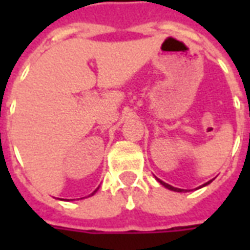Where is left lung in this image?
<instances>
[{"label": "left lung", "instance_id": "obj_1", "mask_svg": "<svg viewBox=\"0 0 250 250\" xmlns=\"http://www.w3.org/2000/svg\"><path fill=\"white\" fill-rule=\"evenodd\" d=\"M157 181H158V182H159V184L162 185V186H165V188H168V190H173V191H177V193H184V191H186V190H184V188H174V186H171V185L166 184V182H163V181H161V179H158V178H157ZM210 182H213V179H211V181H209V182H206V184H204V185H202V186H199L198 188H204V186H206V185H209Z\"/></svg>", "mask_w": 250, "mask_h": 250}]
</instances>
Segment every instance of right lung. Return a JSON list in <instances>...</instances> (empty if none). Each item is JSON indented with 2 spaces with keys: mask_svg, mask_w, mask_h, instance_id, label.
Instances as JSON below:
<instances>
[{
  "mask_svg": "<svg viewBox=\"0 0 250 250\" xmlns=\"http://www.w3.org/2000/svg\"><path fill=\"white\" fill-rule=\"evenodd\" d=\"M98 190H99V188H96V190H95V191H93V193H92V194H89V195H88V197H91V195H93V194L96 193V191H98ZM84 198H85V197H84ZM68 201H69V199H68ZM71 201H72V199H71Z\"/></svg>",
  "mask_w": 250,
  "mask_h": 250,
  "instance_id": "1",
  "label": "right lung"
}]
</instances>
